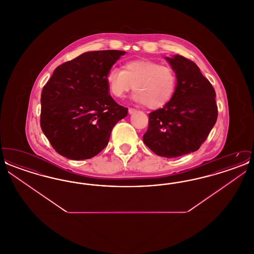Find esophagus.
<instances>
[{"mask_svg":"<svg viewBox=\"0 0 254 254\" xmlns=\"http://www.w3.org/2000/svg\"><path fill=\"white\" fill-rule=\"evenodd\" d=\"M136 111H137V110L135 109H131V108H130V109H128V113H129V114H133V113H134V112H136Z\"/></svg>","mask_w":254,"mask_h":254,"instance_id":"34e87169","label":"esophagus"}]
</instances>
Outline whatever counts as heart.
<instances>
[{
    "label": "heart",
    "instance_id": "1",
    "mask_svg": "<svg viewBox=\"0 0 254 254\" xmlns=\"http://www.w3.org/2000/svg\"><path fill=\"white\" fill-rule=\"evenodd\" d=\"M109 92L116 98L125 96L133 86L132 99L147 109L165 107L175 93L177 75L169 65L140 59L124 64L123 70L111 67L106 76Z\"/></svg>",
    "mask_w": 254,
    "mask_h": 254
}]
</instances>
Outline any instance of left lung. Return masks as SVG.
Wrapping results in <instances>:
<instances>
[{
	"label": "left lung",
	"mask_w": 254,
	"mask_h": 254,
	"mask_svg": "<svg viewBox=\"0 0 254 254\" xmlns=\"http://www.w3.org/2000/svg\"><path fill=\"white\" fill-rule=\"evenodd\" d=\"M177 75L175 93L162 109L148 114L143 141L158 156L175 158L194 152L217 120L215 90L197 64L181 55L166 57Z\"/></svg>",
	"instance_id": "1"
}]
</instances>
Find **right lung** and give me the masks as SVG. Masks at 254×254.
I'll list each match as a JSON object with an SVG mask.
<instances>
[{
  "label": "right lung",
  "instance_id": "1",
  "mask_svg": "<svg viewBox=\"0 0 254 254\" xmlns=\"http://www.w3.org/2000/svg\"><path fill=\"white\" fill-rule=\"evenodd\" d=\"M126 54L120 50L88 51L59 65L41 95V127L64 157H94L109 143L113 127L127 109L109 95L106 76Z\"/></svg>",
  "mask_w": 254,
  "mask_h": 254
}]
</instances>
